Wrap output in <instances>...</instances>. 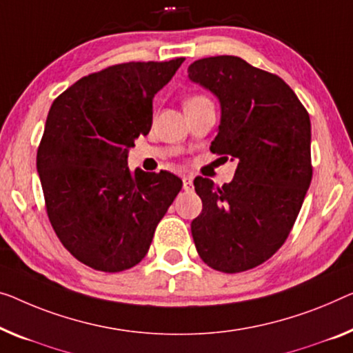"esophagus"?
<instances>
[{
	"label": "esophagus",
	"instance_id": "obj_1",
	"mask_svg": "<svg viewBox=\"0 0 353 353\" xmlns=\"http://www.w3.org/2000/svg\"><path fill=\"white\" fill-rule=\"evenodd\" d=\"M182 182H183V190H192V187H193L192 176H183Z\"/></svg>",
	"mask_w": 353,
	"mask_h": 353
}]
</instances>
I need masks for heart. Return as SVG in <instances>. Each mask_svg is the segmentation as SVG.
I'll use <instances>...</instances> for the list:
<instances>
[{
    "instance_id": "b5f03b06",
    "label": "heart",
    "mask_w": 353,
    "mask_h": 353,
    "mask_svg": "<svg viewBox=\"0 0 353 353\" xmlns=\"http://www.w3.org/2000/svg\"><path fill=\"white\" fill-rule=\"evenodd\" d=\"M198 101H209V99L206 97H203V94H194V97H190L185 101V104L188 103H198Z\"/></svg>"
}]
</instances>
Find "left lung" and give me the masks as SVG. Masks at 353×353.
<instances>
[{
	"mask_svg": "<svg viewBox=\"0 0 353 353\" xmlns=\"http://www.w3.org/2000/svg\"><path fill=\"white\" fill-rule=\"evenodd\" d=\"M188 79L220 103L210 152L238 161L222 187L194 177L203 210L192 236L208 266L243 272L271 259L290 234L312 179L311 120L281 77L239 57L193 61Z\"/></svg>",
	"mask_w": 353,
	"mask_h": 353,
	"instance_id": "8db88e82",
	"label": "left lung"
}]
</instances>
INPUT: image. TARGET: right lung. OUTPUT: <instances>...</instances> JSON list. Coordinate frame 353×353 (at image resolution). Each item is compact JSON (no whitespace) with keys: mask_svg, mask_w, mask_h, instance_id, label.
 I'll list each match as a JSON object with an SVG mask.
<instances>
[{"mask_svg":"<svg viewBox=\"0 0 353 353\" xmlns=\"http://www.w3.org/2000/svg\"><path fill=\"white\" fill-rule=\"evenodd\" d=\"M183 60L109 66L79 79L49 110L36 157L47 215L61 244L93 270L138 265L181 192L177 176L133 172L126 160Z\"/></svg>","mask_w":353,"mask_h":353,"instance_id":"obj_1","label":"right lung"}]
</instances>
